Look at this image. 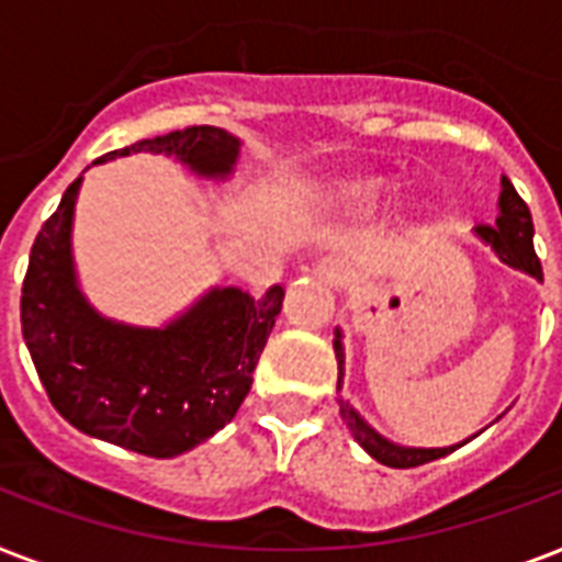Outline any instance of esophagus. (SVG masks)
<instances>
[{"instance_id": "1", "label": "esophagus", "mask_w": 562, "mask_h": 562, "mask_svg": "<svg viewBox=\"0 0 562 562\" xmlns=\"http://www.w3.org/2000/svg\"><path fill=\"white\" fill-rule=\"evenodd\" d=\"M315 277L326 285H344L347 277H350V268L341 262V259H335V256H326L321 262L315 265Z\"/></svg>"}]
</instances>
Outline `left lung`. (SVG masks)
Here are the masks:
<instances>
[{"mask_svg":"<svg viewBox=\"0 0 562 562\" xmlns=\"http://www.w3.org/2000/svg\"><path fill=\"white\" fill-rule=\"evenodd\" d=\"M479 236L493 245V250L498 254L502 262H507L510 268H519V271L531 273L537 280H542V265L540 256L533 250V221L528 203L519 198V192L514 189L510 180H502V198H498V218L493 224H481ZM335 359H338V391H341L344 382V347L341 335H335ZM338 408H341V417L347 423L356 440L364 446V452L370 458H375L384 467H393V470H411V467H423L428 461H437L443 454L454 452L458 446H446V449H405V446H396L391 440H384L382 435H375L373 428L364 423V419L350 408V402L338 400Z\"/></svg>","mask_w":562,"mask_h":562,"instance_id":"obj_1","label":"left lung"}]
</instances>
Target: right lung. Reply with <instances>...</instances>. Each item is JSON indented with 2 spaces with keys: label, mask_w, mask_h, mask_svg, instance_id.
<instances>
[{
  "label": "right lung",
  "mask_w": 562,
  "mask_h": 562,
  "mask_svg": "<svg viewBox=\"0 0 562 562\" xmlns=\"http://www.w3.org/2000/svg\"><path fill=\"white\" fill-rule=\"evenodd\" d=\"M175 154L206 178L233 169L238 139L212 125L139 139L110 151ZM104 160V157H101ZM72 180L40 227L22 280V338L57 414L78 431L148 458H175L236 417L280 315V285L254 300L215 289L166 329H134L95 315L75 285L69 229Z\"/></svg>",
  "instance_id": "add662e5"
}]
</instances>
